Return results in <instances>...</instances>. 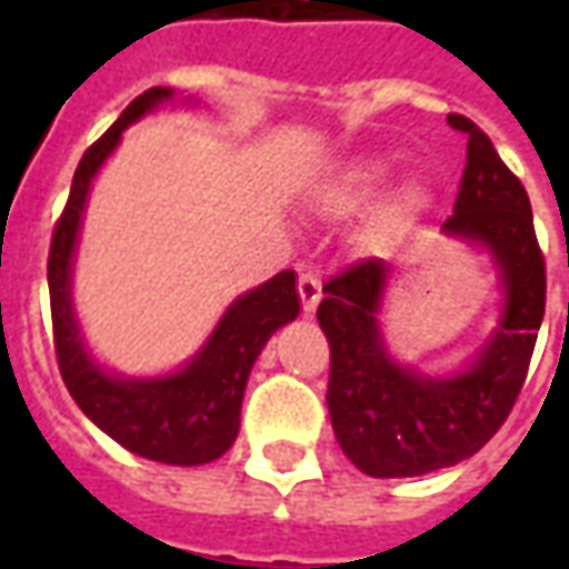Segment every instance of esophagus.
<instances>
[{
  "instance_id": "esophagus-1",
  "label": "esophagus",
  "mask_w": 569,
  "mask_h": 569,
  "mask_svg": "<svg viewBox=\"0 0 569 569\" xmlns=\"http://www.w3.org/2000/svg\"><path fill=\"white\" fill-rule=\"evenodd\" d=\"M298 296H301V308H305V313L310 317L322 298L320 277H317V273H301V277H298Z\"/></svg>"
}]
</instances>
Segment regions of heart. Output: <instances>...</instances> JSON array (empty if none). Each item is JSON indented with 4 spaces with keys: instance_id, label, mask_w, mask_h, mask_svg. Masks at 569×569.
Masks as SVG:
<instances>
[{
    "instance_id": "b5f03b06",
    "label": "heart",
    "mask_w": 569,
    "mask_h": 569,
    "mask_svg": "<svg viewBox=\"0 0 569 569\" xmlns=\"http://www.w3.org/2000/svg\"><path fill=\"white\" fill-rule=\"evenodd\" d=\"M390 176V163L381 158H369V161L353 163L335 186V200L341 207H362L366 200H371L387 182ZM429 207V191L423 186H406L396 191L393 198L387 200L378 212V224L383 231H402L408 224H415L420 219V212Z\"/></svg>"
}]
</instances>
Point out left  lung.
<instances>
[{"label":"left lung","instance_id":"8db88e82","mask_svg":"<svg viewBox=\"0 0 569 569\" xmlns=\"http://www.w3.org/2000/svg\"><path fill=\"white\" fill-rule=\"evenodd\" d=\"M448 124L469 142L460 194L441 231L488 252L500 313L457 369L423 371L399 362L383 335L390 264L359 261L322 286L317 320L332 347L326 402L335 439L371 478L427 476L481 451L512 411L546 310V268L525 186L469 118L448 116Z\"/></svg>","mask_w":569,"mask_h":569}]
</instances>
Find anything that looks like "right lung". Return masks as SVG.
<instances>
[{
    "label": "right lung",
    "instance_id": "add662e5",
    "mask_svg": "<svg viewBox=\"0 0 569 569\" xmlns=\"http://www.w3.org/2000/svg\"><path fill=\"white\" fill-rule=\"evenodd\" d=\"M176 97L179 93L173 88L140 93L116 124L84 151L72 176L67 210L51 240L48 289L60 375L93 427L103 429L130 453L154 463L200 466L219 460L234 445L249 371L271 335L296 320L301 310L296 271L273 273L271 280L237 296L212 326L207 341L179 369L161 375H124L100 362L84 338L72 301V271L93 179L112 158L124 130L151 116L158 106L173 103ZM179 103L194 106L198 100L186 97Z\"/></svg>",
    "mask_w": 569,
    "mask_h": 569
}]
</instances>
